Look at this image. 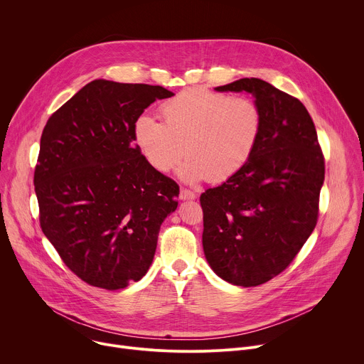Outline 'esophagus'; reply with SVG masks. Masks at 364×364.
<instances>
[{"instance_id": "obj_1", "label": "esophagus", "mask_w": 364, "mask_h": 364, "mask_svg": "<svg viewBox=\"0 0 364 364\" xmlns=\"http://www.w3.org/2000/svg\"><path fill=\"white\" fill-rule=\"evenodd\" d=\"M197 197V194L191 190H187V188H181L180 190V198L181 200H194Z\"/></svg>"}]
</instances>
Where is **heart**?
Masks as SVG:
<instances>
[{
  "mask_svg": "<svg viewBox=\"0 0 364 364\" xmlns=\"http://www.w3.org/2000/svg\"><path fill=\"white\" fill-rule=\"evenodd\" d=\"M161 117L164 124L139 117L135 142L160 173L171 171L186 154L178 176L188 184L236 176L253 157L264 131L262 109L252 97L204 89L180 92L161 107Z\"/></svg>",
  "mask_w": 364,
  "mask_h": 364,
  "instance_id": "b5f03b06",
  "label": "heart"
}]
</instances>
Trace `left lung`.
<instances>
[{
  "label": "left lung",
  "mask_w": 364,
  "mask_h": 364,
  "mask_svg": "<svg viewBox=\"0 0 364 364\" xmlns=\"http://www.w3.org/2000/svg\"><path fill=\"white\" fill-rule=\"evenodd\" d=\"M216 90L252 93L264 131L246 167L200 196L203 249L222 279L257 287L285 271L313 233L324 155L299 99L256 77Z\"/></svg>",
  "instance_id": "left-lung-1"
}]
</instances>
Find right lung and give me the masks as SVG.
<instances>
[{
	"instance_id": "obj_1",
	"label": "right lung",
	"mask_w": 364,
	"mask_h": 364,
	"mask_svg": "<svg viewBox=\"0 0 364 364\" xmlns=\"http://www.w3.org/2000/svg\"><path fill=\"white\" fill-rule=\"evenodd\" d=\"M163 86L96 79L51 115L34 170L40 226L82 281L121 289L152 264L178 184L152 168L134 125Z\"/></svg>"
}]
</instances>
